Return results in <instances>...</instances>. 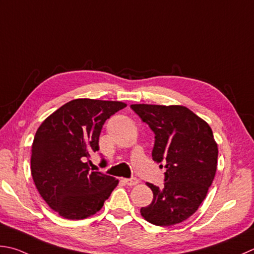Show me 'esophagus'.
Instances as JSON below:
<instances>
[{
	"mask_svg": "<svg viewBox=\"0 0 254 254\" xmlns=\"http://www.w3.org/2000/svg\"><path fill=\"white\" fill-rule=\"evenodd\" d=\"M124 183L128 186H136L138 184V179L137 178H128V179H124Z\"/></svg>",
	"mask_w": 254,
	"mask_h": 254,
	"instance_id": "34e87169",
	"label": "esophagus"
}]
</instances>
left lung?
Segmentation results:
<instances>
[{"mask_svg":"<svg viewBox=\"0 0 254 254\" xmlns=\"http://www.w3.org/2000/svg\"><path fill=\"white\" fill-rule=\"evenodd\" d=\"M130 108L154 131L152 159L166 168L162 188L147 184L154 199L140 209L141 216L160 227L183 222L197 211L216 175L218 146L211 128L184 106L136 104Z\"/></svg>","mask_w":254,"mask_h":254,"instance_id":"8db88e82","label":"left lung"}]
</instances>
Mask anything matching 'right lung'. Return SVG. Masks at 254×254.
Masks as SVG:
<instances>
[{
    "mask_svg": "<svg viewBox=\"0 0 254 254\" xmlns=\"http://www.w3.org/2000/svg\"><path fill=\"white\" fill-rule=\"evenodd\" d=\"M122 102L80 98L66 103L38 127L32 145L31 172L45 202L66 219L79 220L99 211L118 180L90 171L92 152L99 150L103 125Z\"/></svg>",
    "mask_w": 254,
    "mask_h": 254,
    "instance_id": "1",
    "label": "right lung"
}]
</instances>
